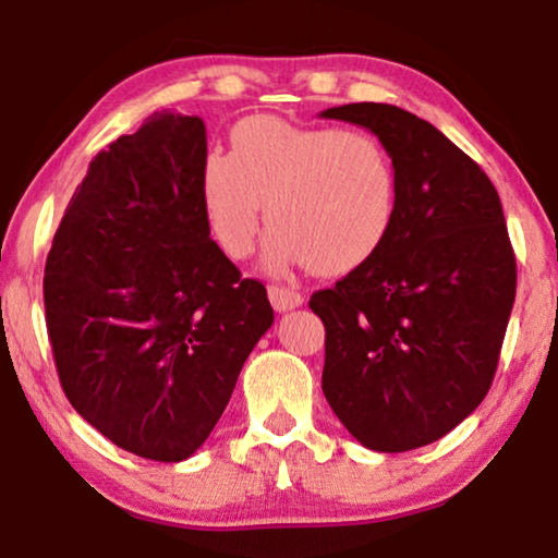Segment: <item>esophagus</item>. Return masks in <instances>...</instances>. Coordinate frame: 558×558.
<instances>
[{
    "mask_svg": "<svg viewBox=\"0 0 558 558\" xmlns=\"http://www.w3.org/2000/svg\"><path fill=\"white\" fill-rule=\"evenodd\" d=\"M268 298L272 307H276L278 313H286V311H293V307L303 305V295L298 293L293 288H286V286H270L268 288Z\"/></svg>",
    "mask_w": 558,
    "mask_h": 558,
    "instance_id": "1",
    "label": "esophagus"
}]
</instances>
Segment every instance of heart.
Segmentation results:
<instances>
[{"label":"heart","mask_w":558,"mask_h":558,"mask_svg":"<svg viewBox=\"0 0 558 558\" xmlns=\"http://www.w3.org/2000/svg\"><path fill=\"white\" fill-rule=\"evenodd\" d=\"M199 199L230 257L253 251L265 205L276 226L270 268L305 260L320 276H345L386 245L398 178L388 149L368 132L247 118L230 132V155H205Z\"/></svg>","instance_id":"obj_1"}]
</instances>
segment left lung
Here are the masks:
<instances>
[{
	"label": "left lung",
	"mask_w": 558,
	"mask_h": 558,
	"mask_svg": "<svg viewBox=\"0 0 558 558\" xmlns=\"http://www.w3.org/2000/svg\"><path fill=\"white\" fill-rule=\"evenodd\" d=\"M320 118L371 130L396 165L386 245L311 298L326 326L323 393L365 448L446 436L492 388L517 298V257L494 182L434 124L393 105Z\"/></svg>",
	"instance_id": "obj_1"
}]
</instances>
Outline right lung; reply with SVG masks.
<instances>
[{"label": "right lung", "instance_id": "right-lung-1", "mask_svg": "<svg viewBox=\"0 0 558 558\" xmlns=\"http://www.w3.org/2000/svg\"><path fill=\"white\" fill-rule=\"evenodd\" d=\"M205 122L155 112L89 162L45 265L54 365L72 409L149 461L193 456L272 326L265 286L210 240Z\"/></svg>", "mask_w": 558, "mask_h": 558}]
</instances>
